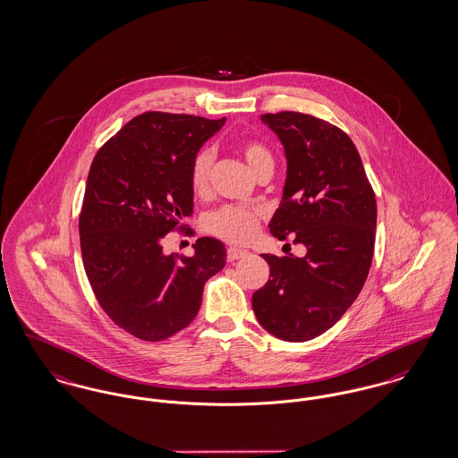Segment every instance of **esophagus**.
I'll use <instances>...</instances> for the list:
<instances>
[{
  "label": "esophagus",
  "instance_id": "34e87169",
  "mask_svg": "<svg viewBox=\"0 0 458 458\" xmlns=\"http://www.w3.org/2000/svg\"><path fill=\"white\" fill-rule=\"evenodd\" d=\"M246 255H248V251H246V250H241V248H234V246L227 248V260H229V262L240 260V259H242V257H246Z\"/></svg>",
  "mask_w": 458,
  "mask_h": 458
}]
</instances>
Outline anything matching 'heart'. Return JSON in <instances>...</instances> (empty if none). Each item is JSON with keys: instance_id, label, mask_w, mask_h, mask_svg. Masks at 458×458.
I'll use <instances>...</instances> for the list:
<instances>
[{"instance_id": "1", "label": "heart", "mask_w": 458, "mask_h": 458, "mask_svg": "<svg viewBox=\"0 0 458 458\" xmlns=\"http://www.w3.org/2000/svg\"><path fill=\"white\" fill-rule=\"evenodd\" d=\"M241 155L255 174L267 167H274V158L267 146L246 140L240 145ZM214 151L210 148H203L194 155L190 182L196 194H205L210 186V174L214 167ZM262 212L253 207H238V205H224L217 210L210 212L205 217V229L222 240L231 242H246L251 240L259 229V222Z\"/></svg>"}]
</instances>
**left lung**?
Instances as JSON below:
<instances>
[{
    "label": "left lung",
    "mask_w": 458,
    "mask_h": 458,
    "mask_svg": "<svg viewBox=\"0 0 458 458\" xmlns=\"http://www.w3.org/2000/svg\"><path fill=\"white\" fill-rule=\"evenodd\" d=\"M260 119L288 162L270 233L294 234L307 253H265L270 276L251 305L265 331L300 343L326 333L357 300L372 264L377 205L357 148L336 125L300 112Z\"/></svg>",
    "instance_id": "left-lung-1"
}]
</instances>
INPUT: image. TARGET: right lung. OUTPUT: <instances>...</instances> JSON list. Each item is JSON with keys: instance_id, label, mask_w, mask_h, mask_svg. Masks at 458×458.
Returning <instances> with one entry per match:
<instances>
[{"instance_id": "1", "label": "right lung", "mask_w": 458, "mask_h": 458, "mask_svg": "<svg viewBox=\"0 0 458 458\" xmlns=\"http://www.w3.org/2000/svg\"><path fill=\"white\" fill-rule=\"evenodd\" d=\"M225 119L146 112L99 148L79 217L86 276L101 309L132 336L162 341L193 322L205 283L225 265L224 242L199 238L193 257L164 238L193 216L194 155Z\"/></svg>"}]
</instances>
